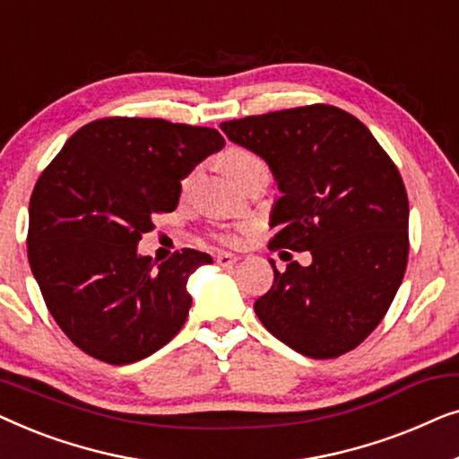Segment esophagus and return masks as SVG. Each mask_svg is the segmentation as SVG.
Returning a JSON list of instances; mask_svg holds the SVG:
<instances>
[{
    "label": "esophagus",
    "mask_w": 459,
    "mask_h": 459,
    "mask_svg": "<svg viewBox=\"0 0 459 459\" xmlns=\"http://www.w3.org/2000/svg\"><path fill=\"white\" fill-rule=\"evenodd\" d=\"M236 261H238V256L231 255V253H219V255H217V263H219V265H221V267H231Z\"/></svg>",
    "instance_id": "esophagus-1"
}]
</instances>
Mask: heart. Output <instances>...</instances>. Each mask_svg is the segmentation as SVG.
<instances>
[{
  "label": "heart",
  "instance_id": "1",
  "mask_svg": "<svg viewBox=\"0 0 459 459\" xmlns=\"http://www.w3.org/2000/svg\"><path fill=\"white\" fill-rule=\"evenodd\" d=\"M256 165H263V162H261L259 156L250 152V150L231 148L223 154V171L228 173L230 179H234L236 175H240V173L247 171V169L256 167ZM187 184H190V178L184 181V186H187Z\"/></svg>",
  "mask_w": 459,
  "mask_h": 459
}]
</instances>
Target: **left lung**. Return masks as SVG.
I'll use <instances>...</instances> for the list:
<instances>
[{
    "mask_svg": "<svg viewBox=\"0 0 459 459\" xmlns=\"http://www.w3.org/2000/svg\"><path fill=\"white\" fill-rule=\"evenodd\" d=\"M230 142L267 162L281 196L269 248L290 261L255 313L275 338L313 359L355 349L382 322L407 265L403 179L361 121L336 106H303L221 123Z\"/></svg>",
    "mask_w": 459,
    "mask_h": 459,
    "instance_id": "1",
    "label": "left lung"
}]
</instances>
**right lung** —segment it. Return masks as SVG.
Segmentation results:
<instances>
[{
    "mask_svg": "<svg viewBox=\"0 0 459 459\" xmlns=\"http://www.w3.org/2000/svg\"><path fill=\"white\" fill-rule=\"evenodd\" d=\"M225 146L219 131L162 118H100L68 137L29 204V263L49 313L87 355L127 366L186 324L187 280L211 265L184 248L165 263L137 253L181 179Z\"/></svg>",
    "mask_w": 459,
    "mask_h": 459,
    "instance_id": "add662e5",
    "label": "right lung"
}]
</instances>
